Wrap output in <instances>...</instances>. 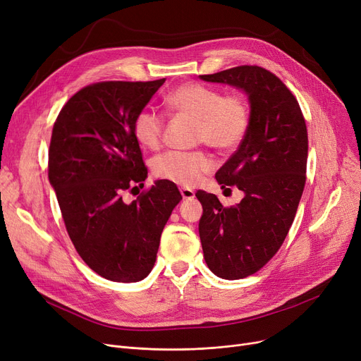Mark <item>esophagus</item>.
Returning <instances> with one entry per match:
<instances>
[{"mask_svg": "<svg viewBox=\"0 0 361 361\" xmlns=\"http://www.w3.org/2000/svg\"><path fill=\"white\" fill-rule=\"evenodd\" d=\"M180 193L183 196V199H193L195 197V192L192 190V188L183 187V188H180Z\"/></svg>", "mask_w": 361, "mask_h": 361, "instance_id": "34e87169", "label": "esophagus"}]
</instances>
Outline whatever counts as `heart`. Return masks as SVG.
I'll return each instance as SVG.
<instances>
[{
	"label": "heart",
	"mask_w": 361,
	"mask_h": 361,
	"mask_svg": "<svg viewBox=\"0 0 361 361\" xmlns=\"http://www.w3.org/2000/svg\"><path fill=\"white\" fill-rule=\"evenodd\" d=\"M165 106L177 116L195 118V142L207 143L219 152H233L250 127V106L240 93L224 94L219 89L190 82L177 86L165 97ZM165 120L158 112L142 109L133 121V135L146 149H158L164 139ZM215 166L206 150H169L152 162L158 178L180 185H195Z\"/></svg>",
	"instance_id": "b5f03b06"
}]
</instances>
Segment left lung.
<instances>
[{
    "label": "left lung",
    "mask_w": 361,
    "mask_h": 361,
    "mask_svg": "<svg viewBox=\"0 0 361 361\" xmlns=\"http://www.w3.org/2000/svg\"><path fill=\"white\" fill-rule=\"evenodd\" d=\"M200 79L243 89L250 102L247 136L215 174L222 187L235 185L244 197L225 207L212 193H196L207 268L240 279L263 268L290 231L306 184L307 127L291 90L267 68L238 66Z\"/></svg>",
    "instance_id": "8db88e82"
}]
</instances>
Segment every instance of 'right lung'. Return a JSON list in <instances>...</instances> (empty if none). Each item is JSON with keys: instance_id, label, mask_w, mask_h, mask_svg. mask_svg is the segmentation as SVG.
Wrapping results in <instances>:
<instances>
[{"instance_id": "1", "label": "right lung", "mask_w": 361, "mask_h": 361, "mask_svg": "<svg viewBox=\"0 0 361 361\" xmlns=\"http://www.w3.org/2000/svg\"><path fill=\"white\" fill-rule=\"evenodd\" d=\"M164 82L89 85L54 123L48 177L66 230L87 267L109 281L150 274L164 226L183 199L174 183L159 180L131 203L123 200L147 177L133 121Z\"/></svg>"}]
</instances>
